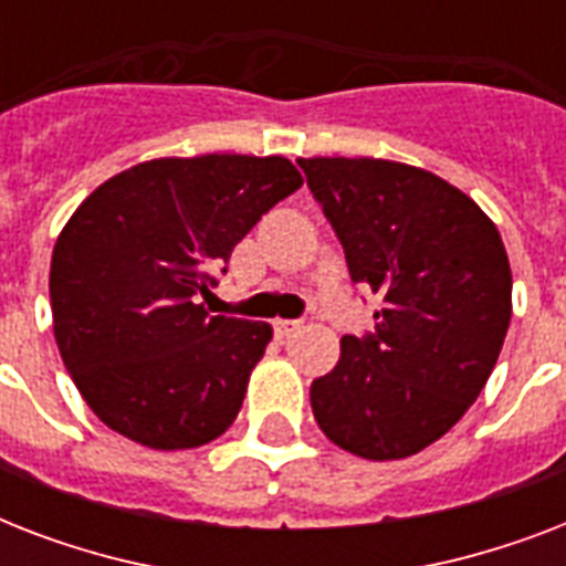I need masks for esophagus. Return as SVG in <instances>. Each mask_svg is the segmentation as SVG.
<instances>
[{"mask_svg": "<svg viewBox=\"0 0 566 566\" xmlns=\"http://www.w3.org/2000/svg\"><path fill=\"white\" fill-rule=\"evenodd\" d=\"M300 326H302L300 319H275V323H273L275 337H282V340H284V337H291L293 332H300Z\"/></svg>", "mask_w": 566, "mask_h": 566, "instance_id": "obj_1", "label": "esophagus"}]
</instances>
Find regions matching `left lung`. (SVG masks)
Instances as JSON below:
<instances>
[{
    "label": "left lung",
    "instance_id": "obj_1",
    "mask_svg": "<svg viewBox=\"0 0 566 566\" xmlns=\"http://www.w3.org/2000/svg\"><path fill=\"white\" fill-rule=\"evenodd\" d=\"M355 284L381 300L311 385L314 420L367 461L417 455L482 394L511 323L500 229L440 176L385 158H300Z\"/></svg>",
    "mask_w": 566,
    "mask_h": 566
}]
</instances>
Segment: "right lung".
<instances>
[{
  "mask_svg": "<svg viewBox=\"0 0 566 566\" xmlns=\"http://www.w3.org/2000/svg\"><path fill=\"white\" fill-rule=\"evenodd\" d=\"M300 188L282 155L211 153L135 164L75 208L52 252V328L108 429L172 452L234 422L273 326L211 317L199 296L208 270Z\"/></svg>",
  "mask_w": 566,
  "mask_h": 566,
  "instance_id": "1",
  "label": "right lung"
}]
</instances>
